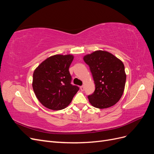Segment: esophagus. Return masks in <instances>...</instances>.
<instances>
[{
	"label": "esophagus",
	"instance_id": "esophagus-1",
	"mask_svg": "<svg viewBox=\"0 0 154 154\" xmlns=\"http://www.w3.org/2000/svg\"><path fill=\"white\" fill-rule=\"evenodd\" d=\"M80 88V90H81L82 91H84V86H83V85L81 86Z\"/></svg>",
	"mask_w": 154,
	"mask_h": 154
}]
</instances>
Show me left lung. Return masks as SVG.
<instances>
[{"instance_id":"obj_1","label":"left lung","mask_w":154,"mask_h":154,"mask_svg":"<svg viewBox=\"0 0 154 154\" xmlns=\"http://www.w3.org/2000/svg\"><path fill=\"white\" fill-rule=\"evenodd\" d=\"M90 67L95 91L88 96L91 104L98 109L114 105L122 97L126 82L123 63L112 54L96 51L83 57Z\"/></svg>"}]
</instances>
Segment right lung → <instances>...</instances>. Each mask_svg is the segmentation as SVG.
Instances as JSON below:
<instances>
[{"mask_svg":"<svg viewBox=\"0 0 154 154\" xmlns=\"http://www.w3.org/2000/svg\"><path fill=\"white\" fill-rule=\"evenodd\" d=\"M74 57L56 54L45 60L35 70L32 88L40 103L46 108L58 110L67 107L79 87L71 84L69 68Z\"/></svg>","mask_w":154,"mask_h":154,"instance_id":"add662e5","label":"right lung"}]
</instances>
